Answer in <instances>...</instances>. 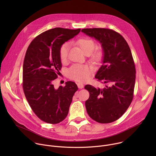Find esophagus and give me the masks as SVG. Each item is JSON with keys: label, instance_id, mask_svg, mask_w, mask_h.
I'll use <instances>...</instances> for the list:
<instances>
[{"label": "esophagus", "instance_id": "esophagus-1", "mask_svg": "<svg viewBox=\"0 0 156 156\" xmlns=\"http://www.w3.org/2000/svg\"><path fill=\"white\" fill-rule=\"evenodd\" d=\"M77 86H78V88H79V89H82V88L84 87L83 84L82 83H80V82L77 83Z\"/></svg>", "mask_w": 156, "mask_h": 156}]
</instances>
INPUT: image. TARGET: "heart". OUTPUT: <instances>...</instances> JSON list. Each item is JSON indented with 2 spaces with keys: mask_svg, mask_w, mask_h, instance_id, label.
<instances>
[{
  "mask_svg": "<svg viewBox=\"0 0 156 156\" xmlns=\"http://www.w3.org/2000/svg\"><path fill=\"white\" fill-rule=\"evenodd\" d=\"M77 44L85 54H91L93 60L98 61L102 55L101 51L97 50L94 52H91L94 48L95 44L93 39L88 37H83L77 41ZM70 48L69 43H65L60 49V57L62 61L66 59ZM92 73V69L87 65H75L69 70L68 75L70 78L78 81H86L90 79Z\"/></svg>",
  "mask_w": 156,
  "mask_h": 156,
  "instance_id": "heart-1",
  "label": "heart"
}]
</instances>
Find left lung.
<instances>
[{"mask_svg": "<svg viewBox=\"0 0 156 156\" xmlns=\"http://www.w3.org/2000/svg\"><path fill=\"white\" fill-rule=\"evenodd\" d=\"M81 31L101 44L102 65L95 78L107 84L102 89L85 86L90 92L85 102L87 112L99 123L113 122L126 112L133 98L136 70L131 50L123 36L112 30L95 28Z\"/></svg>", "mask_w": 156, "mask_h": 156, "instance_id": "left-lung-1", "label": "left lung"}]
</instances>
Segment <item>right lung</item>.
Returning a JSON list of instances; mask_svg holds the SVG:
<instances>
[{"mask_svg":"<svg viewBox=\"0 0 156 156\" xmlns=\"http://www.w3.org/2000/svg\"><path fill=\"white\" fill-rule=\"evenodd\" d=\"M81 29L55 28L35 37L27 51L23 66V87L34 114L42 121L56 124L67 116L78 86L73 81L55 89L53 81L62 68L60 49Z\"/></svg>","mask_w":156,"mask_h":156,"instance_id":"add662e5","label":"right lung"}]
</instances>
